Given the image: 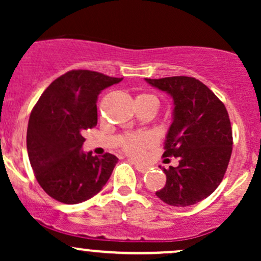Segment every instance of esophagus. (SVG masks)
<instances>
[{
  "instance_id": "obj_1",
  "label": "esophagus",
  "mask_w": 261,
  "mask_h": 261,
  "mask_svg": "<svg viewBox=\"0 0 261 261\" xmlns=\"http://www.w3.org/2000/svg\"><path fill=\"white\" fill-rule=\"evenodd\" d=\"M134 164H135V168H136L137 172H140V173H146V172H148L149 168H148L147 166H143V164L136 163V162H134Z\"/></svg>"
}]
</instances>
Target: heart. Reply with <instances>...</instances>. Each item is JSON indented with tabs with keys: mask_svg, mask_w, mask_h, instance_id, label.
Segmentation results:
<instances>
[{
	"mask_svg": "<svg viewBox=\"0 0 261 261\" xmlns=\"http://www.w3.org/2000/svg\"><path fill=\"white\" fill-rule=\"evenodd\" d=\"M137 98H143V99H151L157 103L155 97L151 94H140ZM155 142L154 137L149 134H126L121 137L120 146L124 149L125 153L135 158H139L143 154L146 148L153 146Z\"/></svg>",
	"mask_w": 261,
	"mask_h": 261,
	"instance_id": "heart-1",
	"label": "heart"
}]
</instances>
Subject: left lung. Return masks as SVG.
<instances>
[{
    "instance_id": "8db88e82",
    "label": "left lung",
    "mask_w": 261,
    "mask_h": 261,
    "mask_svg": "<svg viewBox=\"0 0 261 261\" xmlns=\"http://www.w3.org/2000/svg\"><path fill=\"white\" fill-rule=\"evenodd\" d=\"M145 80L168 93L174 104L163 157H178L179 166L162 168L167 181L155 195L176 207L200 202L222 181L232 154V127L226 107L194 77Z\"/></svg>"
}]
</instances>
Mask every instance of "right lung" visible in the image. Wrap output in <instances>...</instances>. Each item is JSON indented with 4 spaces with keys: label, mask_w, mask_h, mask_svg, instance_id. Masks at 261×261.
Masks as SVG:
<instances>
[{
    "label": "right lung",
    "mask_w": 261,
    "mask_h": 261,
    "mask_svg": "<svg viewBox=\"0 0 261 261\" xmlns=\"http://www.w3.org/2000/svg\"><path fill=\"white\" fill-rule=\"evenodd\" d=\"M115 79L88 70H72L45 89L33 108L27 149L35 178L45 193L64 203H80L103 189L118 158L83 152L82 133L98 121L99 93Z\"/></svg>",
    "instance_id": "obj_1"
}]
</instances>
